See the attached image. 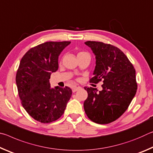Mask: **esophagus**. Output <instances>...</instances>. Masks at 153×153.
<instances>
[{"label":"esophagus","mask_w":153,"mask_h":153,"mask_svg":"<svg viewBox=\"0 0 153 153\" xmlns=\"http://www.w3.org/2000/svg\"><path fill=\"white\" fill-rule=\"evenodd\" d=\"M81 89H82V88L80 86H74V87H73V88H72V90H73L74 92H75L76 91H78V90H81Z\"/></svg>","instance_id":"esophagus-1"}]
</instances>
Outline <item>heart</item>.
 <instances>
[{
    "label": "heart",
    "instance_id": "b5f03b06",
    "mask_svg": "<svg viewBox=\"0 0 153 153\" xmlns=\"http://www.w3.org/2000/svg\"><path fill=\"white\" fill-rule=\"evenodd\" d=\"M84 53H85V52H79V53H78V54H77V55H82V54H84Z\"/></svg>",
    "mask_w": 153,
    "mask_h": 153
}]
</instances>
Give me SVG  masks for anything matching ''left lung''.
<instances>
[{
    "label": "left lung",
    "instance_id": "obj_1",
    "mask_svg": "<svg viewBox=\"0 0 153 153\" xmlns=\"http://www.w3.org/2000/svg\"><path fill=\"white\" fill-rule=\"evenodd\" d=\"M85 45L96 56L95 69L90 82H103L99 92L92 87H84L88 92L84 102L85 113L93 122L109 123L123 115L136 94L135 69L116 46L95 41H87Z\"/></svg>",
    "mask_w": 153,
    "mask_h": 153
}]
</instances>
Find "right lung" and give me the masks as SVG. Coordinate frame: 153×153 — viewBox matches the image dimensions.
Segmentation results:
<instances>
[{
    "label": "right lung",
    "mask_w": 153,
    "mask_h": 153,
    "mask_svg": "<svg viewBox=\"0 0 153 153\" xmlns=\"http://www.w3.org/2000/svg\"><path fill=\"white\" fill-rule=\"evenodd\" d=\"M71 42H46L30 48L21 59L16 74L22 105L35 120L48 123L60 118L72 90L65 86L51 88L49 79L59 68V56Z\"/></svg>",
    "instance_id": "obj_1"
}]
</instances>
